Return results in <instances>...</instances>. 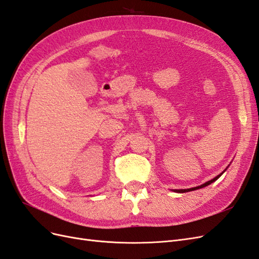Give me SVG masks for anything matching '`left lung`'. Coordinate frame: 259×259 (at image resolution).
<instances>
[{
    "mask_svg": "<svg viewBox=\"0 0 259 259\" xmlns=\"http://www.w3.org/2000/svg\"><path fill=\"white\" fill-rule=\"evenodd\" d=\"M226 170V169H225ZM224 170V171H225ZM224 171L222 174H219L218 176H216L215 178H213L211 180H209V182H207V183H205V184H203V185H201V186H199V187H194V188H190V189H180V190H175L176 192H179V193H184V192H188V191H193V190H197V189H200V188H203V187H206V186H208V185H210L211 183H214L215 180H217L219 177H221L223 174H224Z\"/></svg>",
    "mask_w": 259,
    "mask_h": 259,
    "instance_id": "left-lung-1",
    "label": "left lung"
}]
</instances>
